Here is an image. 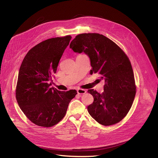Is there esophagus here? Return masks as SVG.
I'll return each instance as SVG.
<instances>
[{"label":"esophagus","instance_id":"1","mask_svg":"<svg viewBox=\"0 0 158 158\" xmlns=\"http://www.w3.org/2000/svg\"><path fill=\"white\" fill-rule=\"evenodd\" d=\"M86 92V90L83 89H77V93L78 94H84Z\"/></svg>","mask_w":158,"mask_h":158}]
</instances>
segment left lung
Returning a JSON list of instances; mask_svg holds the SVG:
<instances>
[{"mask_svg":"<svg viewBox=\"0 0 158 158\" xmlns=\"http://www.w3.org/2000/svg\"><path fill=\"white\" fill-rule=\"evenodd\" d=\"M70 48L84 53L90 60V74L98 73L105 81L103 92L93 89L88 92L94 102L88 106L89 114L105 126L121 121L130 110L136 95L131 62L115 43L99 33H82L71 41Z\"/></svg>","mask_w":158,"mask_h":158,"instance_id":"left-lung-1","label":"left lung"}]
</instances>
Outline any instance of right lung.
Returning a JSON list of instances; mask_svg holds the SVG:
<instances>
[{
    "label": "right lung",
    "mask_w": 158,
    "mask_h": 158,
    "mask_svg": "<svg viewBox=\"0 0 158 158\" xmlns=\"http://www.w3.org/2000/svg\"><path fill=\"white\" fill-rule=\"evenodd\" d=\"M71 38L66 35L41 42L28 51L20 66L16 100L23 113L36 125H55L63 118L70 102L77 94L75 89L61 92L50 88L52 76Z\"/></svg>",
    "instance_id": "add662e5"
}]
</instances>
